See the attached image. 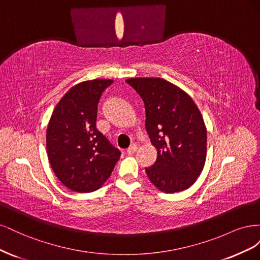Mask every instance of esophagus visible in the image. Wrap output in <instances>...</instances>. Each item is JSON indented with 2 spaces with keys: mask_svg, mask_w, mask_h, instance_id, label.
<instances>
[{
  "mask_svg": "<svg viewBox=\"0 0 260 260\" xmlns=\"http://www.w3.org/2000/svg\"><path fill=\"white\" fill-rule=\"evenodd\" d=\"M137 149H138V145H137V144H132V145L127 149V153H128L129 155H132V154H135V153L137 152Z\"/></svg>",
  "mask_w": 260,
  "mask_h": 260,
  "instance_id": "esophagus-1",
  "label": "esophagus"
}]
</instances>
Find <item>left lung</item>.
<instances>
[{"label":"left lung","instance_id":"1","mask_svg":"<svg viewBox=\"0 0 260 260\" xmlns=\"http://www.w3.org/2000/svg\"><path fill=\"white\" fill-rule=\"evenodd\" d=\"M145 107V128L157 158L145 168L151 182L165 193L181 192L199 178L206 160L207 130L200 109L179 86L161 78L125 80Z\"/></svg>","mask_w":260,"mask_h":260}]
</instances>
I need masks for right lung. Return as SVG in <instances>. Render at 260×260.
I'll use <instances>...</instances> for the list:
<instances>
[{
	"label": "right lung",
	"instance_id": "obj_1",
	"mask_svg": "<svg viewBox=\"0 0 260 260\" xmlns=\"http://www.w3.org/2000/svg\"><path fill=\"white\" fill-rule=\"evenodd\" d=\"M114 80L76 84L54 108L46 130V149L55 176L78 193L96 191L111 177L120 151L96 129L98 104Z\"/></svg>",
	"mask_w": 260,
	"mask_h": 260
}]
</instances>
